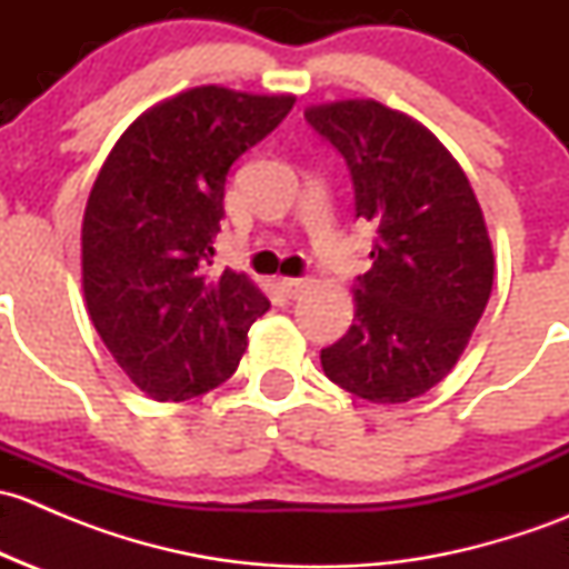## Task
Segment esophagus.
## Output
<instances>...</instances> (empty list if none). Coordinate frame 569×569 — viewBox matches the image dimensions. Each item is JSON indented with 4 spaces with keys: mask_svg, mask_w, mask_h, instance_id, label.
<instances>
[{
    "mask_svg": "<svg viewBox=\"0 0 569 569\" xmlns=\"http://www.w3.org/2000/svg\"><path fill=\"white\" fill-rule=\"evenodd\" d=\"M280 286H283L286 297L297 300V297H302L308 289H311L313 280L311 278H283V283H280Z\"/></svg>",
    "mask_w": 569,
    "mask_h": 569,
    "instance_id": "obj_1",
    "label": "esophagus"
}]
</instances>
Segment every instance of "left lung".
<instances>
[{
	"label": "left lung",
	"mask_w": 569,
	"mask_h": 569,
	"mask_svg": "<svg viewBox=\"0 0 569 569\" xmlns=\"http://www.w3.org/2000/svg\"><path fill=\"white\" fill-rule=\"evenodd\" d=\"M306 120L347 162L355 217L377 226L355 321L321 349V369L360 399L410 401L455 369L490 300L485 214L457 159L405 112L352 99Z\"/></svg>",
	"instance_id": "8db88e82"
}]
</instances>
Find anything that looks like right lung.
<instances>
[{"label":"right lung","mask_w":569,"mask_h":569,"mask_svg":"<svg viewBox=\"0 0 569 569\" xmlns=\"http://www.w3.org/2000/svg\"><path fill=\"white\" fill-rule=\"evenodd\" d=\"M295 96L192 88L120 134L82 220V289L101 341L157 401L200 396L237 371L269 300L248 274H211L226 176Z\"/></svg>","instance_id":"obj_1"}]
</instances>
